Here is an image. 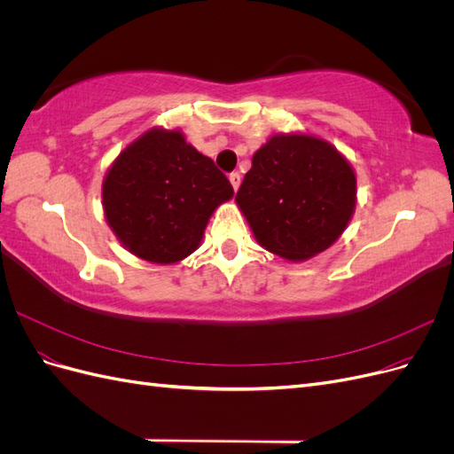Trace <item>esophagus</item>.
<instances>
[{"label":"esophagus","mask_w":454,"mask_h":454,"mask_svg":"<svg viewBox=\"0 0 454 454\" xmlns=\"http://www.w3.org/2000/svg\"><path fill=\"white\" fill-rule=\"evenodd\" d=\"M240 180H242V177H240L239 172H231L229 174V182H231V185H232V189H235V191L240 187Z\"/></svg>","instance_id":"obj_1"}]
</instances>
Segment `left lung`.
Wrapping results in <instances>:
<instances>
[{
	"label": "left lung",
	"mask_w": 454,
	"mask_h": 454,
	"mask_svg": "<svg viewBox=\"0 0 454 454\" xmlns=\"http://www.w3.org/2000/svg\"><path fill=\"white\" fill-rule=\"evenodd\" d=\"M237 204L265 250L303 261L327 250L356 208V176L339 151L309 134H277L261 145Z\"/></svg>",
	"instance_id": "8db88e82"
}]
</instances>
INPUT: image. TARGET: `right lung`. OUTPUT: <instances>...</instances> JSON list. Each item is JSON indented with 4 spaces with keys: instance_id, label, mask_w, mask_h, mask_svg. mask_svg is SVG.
Listing matches in <instances>:
<instances>
[{
    "instance_id": "obj_1",
    "label": "right lung",
    "mask_w": 454,
    "mask_h": 454,
    "mask_svg": "<svg viewBox=\"0 0 454 454\" xmlns=\"http://www.w3.org/2000/svg\"><path fill=\"white\" fill-rule=\"evenodd\" d=\"M232 185L210 157L180 130L151 129L115 159L102 185L109 227L125 248L151 263L193 254L208 219L232 197Z\"/></svg>"
}]
</instances>
